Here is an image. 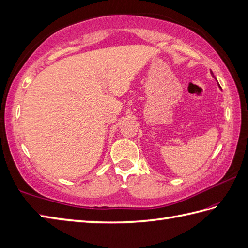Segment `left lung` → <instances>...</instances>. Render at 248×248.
<instances>
[{"instance_id": "obj_1", "label": "left lung", "mask_w": 248, "mask_h": 248, "mask_svg": "<svg viewBox=\"0 0 248 248\" xmlns=\"http://www.w3.org/2000/svg\"><path fill=\"white\" fill-rule=\"evenodd\" d=\"M211 74H213V72H211ZM213 76H214V74H213ZM218 85H219V83H218ZM219 87H220V85H219ZM221 88V87H220Z\"/></svg>"}]
</instances>
